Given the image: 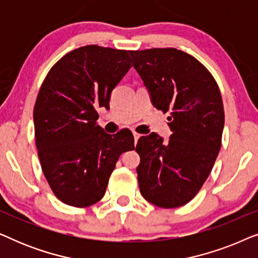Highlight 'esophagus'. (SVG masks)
<instances>
[{"instance_id": "34e87169", "label": "esophagus", "mask_w": 258, "mask_h": 258, "mask_svg": "<svg viewBox=\"0 0 258 258\" xmlns=\"http://www.w3.org/2000/svg\"><path fill=\"white\" fill-rule=\"evenodd\" d=\"M140 137H141L140 134H137V133H134V140H135V144L137 143V141H139Z\"/></svg>"}]
</instances>
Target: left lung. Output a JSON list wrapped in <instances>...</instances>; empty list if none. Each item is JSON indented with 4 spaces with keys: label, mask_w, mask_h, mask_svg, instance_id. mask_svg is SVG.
I'll return each instance as SVG.
<instances>
[{
    "label": "left lung",
    "mask_w": 258,
    "mask_h": 258,
    "mask_svg": "<svg viewBox=\"0 0 258 258\" xmlns=\"http://www.w3.org/2000/svg\"><path fill=\"white\" fill-rule=\"evenodd\" d=\"M155 108L170 112L171 135L151 133L136 146L142 196L161 208L191 201L209 176L221 149L224 109L218 86L206 67L175 48L129 51Z\"/></svg>",
    "instance_id": "8db88e82"
}]
</instances>
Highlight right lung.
<instances>
[{
    "label": "right lung",
    "instance_id": "1",
    "mask_svg": "<svg viewBox=\"0 0 258 258\" xmlns=\"http://www.w3.org/2000/svg\"><path fill=\"white\" fill-rule=\"evenodd\" d=\"M126 50L86 45L50 69L34 107L35 141L42 170L63 203L89 207L104 196L122 153L133 150L129 130L109 135L97 109H109L111 91L132 68Z\"/></svg>",
    "mask_w": 258,
    "mask_h": 258
}]
</instances>
